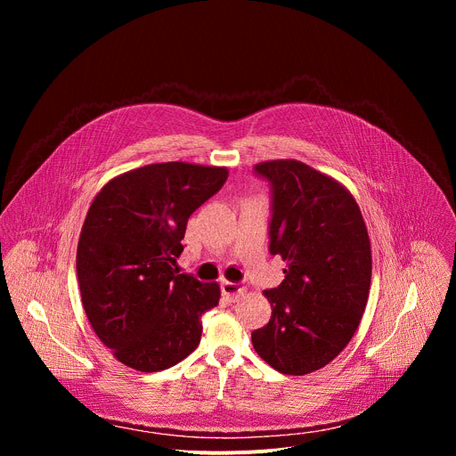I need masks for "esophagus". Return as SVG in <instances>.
<instances>
[{
  "mask_svg": "<svg viewBox=\"0 0 456 456\" xmlns=\"http://www.w3.org/2000/svg\"><path fill=\"white\" fill-rule=\"evenodd\" d=\"M222 294L229 301H236L243 294V287L238 283H232V281H222Z\"/></svg>",
  "mask_w": 456,
  "mask_h": 456,
  "instance_id": "obj_1",
  "label": "esophagus"
}]
</instances>
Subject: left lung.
<instances>
[{"label":"left lung","instance_id":"left-lung-1","mask_svg":"<svg viewBox=\"0 0 456 456\" xmlns=\"http://www.w3.org/2000/svg\"><path fill=\"white\" fill-rule=\"evenodd\" d=\"M273 185L271 252L287 264L278 289L265 290L273 315L252 346L287 375L334 361L354 338L371 281V245L352 192L299 160L254 166Z\"/></svg>","mask_w":456,"mask_h":456}]
</instances>
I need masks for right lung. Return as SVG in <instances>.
Returning a JSON list of instances; mask_svg holds the SVG:
<instances>
[{"label":"right lung","instance_id":"right-lung-1","mask_svg":"<svg viewBox=\"0 0 456 456\" xmlns=\"http://www.w3.org/2000/svg\"><path fill=\"white\" fill-rule=\"evenodd\" d=\"M227 167L162 162L111 178L77 243V280L97 338L139 371L175 366L199 346L202 314L220 285L178 274L189 216L227 180Z\"/></svg>","mask_w":456,"mask_h":456}]
</instances>
